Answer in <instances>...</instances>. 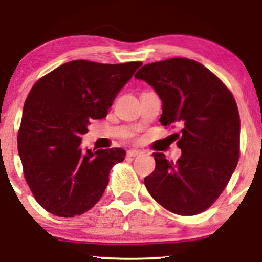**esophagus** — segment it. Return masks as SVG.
<instances>
[{"label":"esophagus","mask_w":262,"mask_h":262,"mask_svg":"<svg viewBox=\"0 0 262 262\" xmlns=\"http://www.w3.org/2000/svg\"><path fill=\"white\" fill-rule=\"evenodd\" d=\"M126 155H128V157H137V156L142 155V152L139 149H129Z\"/></svg>","instance_id":"obj_1"}]
</instances>
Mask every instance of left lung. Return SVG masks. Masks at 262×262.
<instances>
[{
	"mask_svg": "<svg viewBox=\"0 0 262 262\" xmlns=\"http://www.w3.org/2000/svg\"><path fill=\"white\" fill-rule=\"evenodd\" d=\"M162 101V125L180 124L181 156L171 162L153 153L156 168L144 178L153 199L180 215L210 207L228 184L239 157V114L233 96L208 68L187 58L143 66L134 76Z\"/></svg>",
	"mask_w": 262,
	"mask_h": 262,
	"instance_id": "1",
	"label": "left lung"
}]
</instances>
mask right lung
Returning a JSON list of instances; mask_svg holds the SVG:
<instances>
[{
  "instance_id": "1",
  "label": "right lung",
  "mask_w": 262,
  "mask_h": 262,
  "mask_svg": "<svg viewBox=\"0 0 262 262\" xmlns=\"http://www.w3.org/2000/svg\"><path fill=\"white\" fill-rule=\"evenodd\" d=\"M141 62L102 64L77 59L55 68L30 90L17 136L26 182L36 202L58 216L91 209L125 157L121 148L83 149L90 121L102 119Z\"/></svg>"
}]
</instances>
